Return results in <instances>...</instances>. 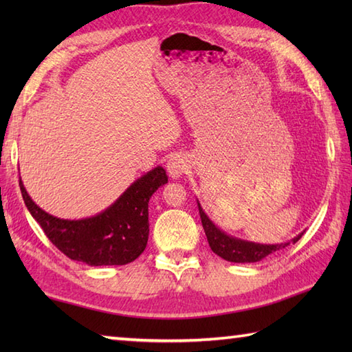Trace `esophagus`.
<instances>
[{
    "label": "esophagus",
    "instance_id": "34e87169",
    "mask_svg": "<svg viewBox=\"0 0 352 352\" xmlns=\"http://www.w3.org/2000/svg\"><path fill=\"white\" fill-rule=\"evenodd\" d=\"M189 168V163L188 159L183 155H172L170 159L166 163V169H168V174L172 178H180L186 170Z\"/></svg>",
    "mask_w": 352,
    "mask_h": 352
}]
</instances>
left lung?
<instances>
[{"label":"left lung","instance_id":"obj_1","mask_svg":"<svg viewBox=\"0 0 352 352\" xmlns=\"http://www.w3.org/2000/svg\"><path fill=\"white\" fill-rule=\"evenodd\" d=\"M198 210H199L201 222H203L207 241H208V245H210L212 251L214 254H218V256L222 257L223 260L233 261V263H256V261H260L265 257H267L269 254L286 248V246L290 243H296L304 234L301 233L292 239L290 242L276 243V245H265V243L242 241V239L228 236L226 231H222L221 228L216 227L210 221V218L206 214L199 203H198Z\"/></svg>","mask_w":352,"mask_h":352}]
</instances>
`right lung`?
I'll return each instance as SVG.
<instances>
[{
	"mask_svg": "<svg viewBox=\"0 0 352 352\" xmlns=\"http://www.w3.org/2000/svg\"><path fill=\"white\" fill-rule=\"evenodd\" d=\"M166 183V170L157 166L138 178L106 210L77 221L43 212L21 180L19 188L28 212L66 257L89 266H111L131 263L146 248L149 198Z\"/></svg>",
	"mask_w": 352,
	"mask_h": 352,
	"instance_id": "add662e5",
	"label": "right lung"
}]
</instances>
